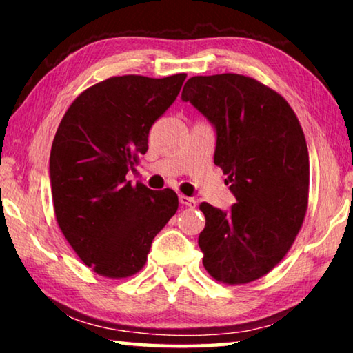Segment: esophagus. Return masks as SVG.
<instances>
[{
  "mask_svg": "<svg viewBox=\"0 0 353 353\" xmlns=\"http://www.w3.org/2000/svg\"><path fill=\"white\" fill-rule=\"evenodd\" d=\"M179 201H181V204L183 207H190V208H194L196 207V199L188 198V196L181 194V196H179Z\"/></svg>",
  "mask_w": 353,
  "mask_h": 353,
  "instance_id": "34e87169",
  "label": "esophagus"
}]
</instances>
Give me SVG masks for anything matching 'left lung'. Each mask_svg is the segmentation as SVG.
Segmentation results:
<instances>
[{
	"instance_id": "obj_1",
	"label": "left lung",
	"mask_w": 353,
	"mask_h": 353,
	"mask_svg": "<svg viewBox=\"0 0 353 353\" xmlns=\"http://www.w3.org/2000/svg\"><path fill=\"white\" fill-rule=\"evenodd\" d=\"M182 99L216 128L214 165L236 198L227 213L207 202L199 205L205 216L202 265L221 283H250L283 260L305 219V135L282 94L254 77H190Z\"/></svg>"
}]
</instances>
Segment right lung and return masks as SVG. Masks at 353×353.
<instances>
[{
  "instance_id": "add662e5",
  "label": "right lung",
  "mask_w": 353,
  "mask_h": 353,
  "mask_svg": "<svg viewBox=\"0 0 353 353\" xmlns=\"http://www.w3.org/2000/svg\"><path fill=\"white\" fill-rule=\"evenodd\" d=\"M185 77H109L83 90L59 124L50 157L56 219L77 256L99 276H135L154 236L177 212L171 188L132 185L126 174L146 154L149 130L174 103Z\"/></svg>"
}]
</instances>
